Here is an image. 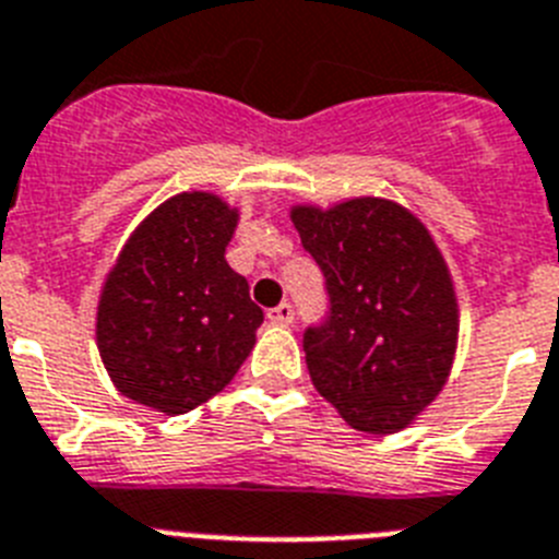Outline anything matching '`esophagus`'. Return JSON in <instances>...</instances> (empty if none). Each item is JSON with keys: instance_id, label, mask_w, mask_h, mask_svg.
<instances>
[{"instance_id": "34e87169", "label": "esophagus", "mask_w": 559, "mask_h": 559, "mask_svg": "<svg viewBox=\"0 0 559 559\" xmlns=\"http://www.w3.org/2000/svg\"><path fill=\"white\" fill-rule=\"evenodd\" d=\"M266 318H270L272 323H281V326H287V323H293L295 321V309H293V304H278V307L275 309H270V312H266Z\"/></svg>"}]
</instances>
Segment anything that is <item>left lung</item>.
<instances>
[{
	"label": "left lung",
	"mask_w": 559,
	"mask_h": 559,
	"mask_svg": "<svg viewBox=\"0 0 559 559\" xmlns=\"http://www.w3.org/2000/svg\"><path fill=\"white\" fill-rule=\"evenodd\" d=\"M293 224L330 298L326 318L304 332L309 378L352 429L401 431L452 369L457 301L447 261L424 224L386 199L293 207Z\"/></svg>",
	"instance_id": "1"
}]
</instances>
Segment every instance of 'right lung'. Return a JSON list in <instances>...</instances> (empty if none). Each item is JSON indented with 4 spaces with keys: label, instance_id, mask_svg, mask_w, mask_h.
I'll use <instances>...</instances> for the list:
<instances>
[{
    "label": "right lung",
    "instance_id": "add662e5",
    "mask_svg": "<svg viewBox=\"0 0 559 559\" xmlns=\"http://www.w3.org/2000/svg\"><path fill=\"white\" fill-rule=\"evenodd\" d=\"M238 210L213 192L164 201L128 238L102 289L96 341L121 395L185 415L222 392L264 312L227 264Z\"/></svg>",
    "mask_w": 559,
    "mask_h": 559
}]
</instances>
